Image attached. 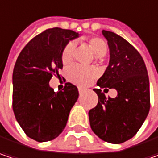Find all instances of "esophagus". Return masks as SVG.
<instances>
[{"mask_svg":"<svg viewBox=\"0 0 158 158\" xmlns=\"http://www.w3.org/2000/svg\"><path fill=\"white\" fill-rule=\"evenodd\" d=\"M78 92H79V94H82L85 92V90H84L83 88H80V87H79V88H78Z\"/></svg>","mask_w":158,"mask_h":158,"instance_id":"1","label":"esophagus"}]
</instances>
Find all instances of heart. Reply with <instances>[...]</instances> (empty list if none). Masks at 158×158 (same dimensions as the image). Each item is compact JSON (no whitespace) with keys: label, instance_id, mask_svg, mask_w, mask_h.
<instances>
[{"label":"heart","instance_id":"obj_1","mask_svg":"<svg viewBox=\"0 0 158 158\" xmlns=\"http://www.w3.org/2000/svg\"><path fill=\"white\" fill-rule=\"evenodd\" d=\"M87 45L97 56V58L102 57L106 55L108 45L106 41L100 37H92L87 40ZM75 46L73 42L66 44L61 53V61L63 64L67 65L73 61V52ZM97 76V70L94 66L83 67L79 65H73L67 71L68 79L75 85L80 86L87 85L93 79Z\"/></svg>","mask_w":158,"mask_h":158}]
</instances>
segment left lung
Here are the masks:
<instances>
[{
    "instance_id": "1",
    "label": "left lung",
    "mask_w": 158,
    "mask_h": 158,
    "mask_svg": "<svg viewBox=\"0 0 158 158\" xmlns=\"http://www.w3.org/2000/svg\"><path fill=\"white\" fill-rule=\"evenodd\" d=\"M110 48V62L97 85L116 89L115 98L106 97L101 89L96 107L90 110L93 131L102 140L120 144L133 138L150 109L149 80L146 64L137 49L114 32L102 30Z\"/></svg>"
}]
</instances>
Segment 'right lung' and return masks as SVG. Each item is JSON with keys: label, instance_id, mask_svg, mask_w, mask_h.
Masks as SVG:
<instances>
[{"label": "right lung", "instance_id": "obj_1", "mask_svg": "<svg viewBox=\"0 0 158 158\" xmlns=\"http://www.w3.org/2000/svg\"><path fill=\"white\" fill-rule=\"evenodd\" d=\"M79 34L70 29H46L19 53L12 74V109L18 123L28 138L46 142L62 133L71 109L78 99L75 85L66 83L54 92L49 81L63 68L61 53Z\"/></svg>", "mask_w": 158, "mask_h": 158}]
</instances>
